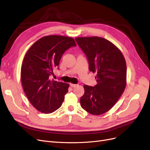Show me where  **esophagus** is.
Instances as JSON below:
<instances>
[{"mask_svg":"<svg viewBox=\"0 0 150 150\" xmlns=\"http://www.w3.org/2000/svg\"><path fill=\"white\" fill-rule=\"evenodd\" d=\"M70 86H71V88H74V87H76V86H77V85H76V84H73V83H70Z\"/></svg>","mask_w":150,"mask_h":150,"instance_id":"34e87169","label":"esophagus"}]
</instances>
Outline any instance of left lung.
Returning <instances> with one entry per match:
<instances>
[{
    "label": "left lung",
    "instance_id": "left-lung-1",
    "mask_svg": "<svg viewBox=\"0 0 150 150\" xmlns=\"http://www.w3.org/2000/svg\"><path fill=\"white\" fill-rule=\"evenodd\" d=\"M75 40L87 58L89 70L97 73V84L83 86L81 107L91 115L103 114L113 107L126 87V62L121 51L105 38L78 37Z\"/></svg>",
    "mask_w": 150,
    "mask_h": 150
}]
</instances>
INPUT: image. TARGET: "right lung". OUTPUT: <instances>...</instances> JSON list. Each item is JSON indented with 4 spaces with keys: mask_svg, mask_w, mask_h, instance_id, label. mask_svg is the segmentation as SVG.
I'll use <instances>...</instances> for the list:
<instances>
[{
    "mask_svg": "<svg viewBox=\"0 0 150 150\" xmlns=\"http://www.w3.org/2000/svg\"><path fill=\"white\" fill-rule=\"evenodd\" d=\"M76 45L74 38L61 35L43 37L31 46L24 57L21 80L27 97L39 112L51 113L59 109L69 85L51 80L64 52Z\"/></svg>",
    "mask_w": 150,
    "mask_h": 150,
    "instance_id": "obj_1",
    "label": "right lung"
}]
</instances>
